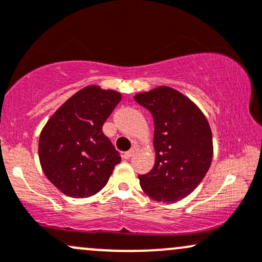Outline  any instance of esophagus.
I'll use <instances>...</instances> for the list:
<instances>
[{"instance_id": "34e87169", "label": "esophagus", "mask_w": 262, "mask_h": 262, "mask_svg": "<svg viewBox=\"0 0 262 262\" xmlns=\"http://www.w3.org/2000/svg\"><path fill=\"white\" fill-rule=\"evenodd\" d=\"M134 153H136V149H134V148L130 149V150L125 151V153H124V158H125V159H129V158H130V157H133Z\"/></svg>"}]
</instances>
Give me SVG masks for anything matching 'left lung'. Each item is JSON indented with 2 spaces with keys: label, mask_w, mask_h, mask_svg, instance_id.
Segmentation results:
<instances>
[{
  "label": "left lung",
  "mask_w": 262,
  "mask_h": 262,
  "mask_svg": "<svg viewBox=\"0 0 262 262\" xmlns=\"http://www.w3.org/2000/svg\"><path fill=\"white\" fill-rule=\"evenodd\" d=\"M154 119L155 164L138 175L151 199L182 200L199 185L212 158V136L208 120L185 96L169 87H158L134 97Z\"/></svg>",
  "instance_id": "left-lung-1"
}]
</instances>
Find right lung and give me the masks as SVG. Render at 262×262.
<instances>
[{
	"instance_id": "add662e5",
	"label": "right lung",
	"mask_w": 262,
	"mask_h": 262,
	"mask_svg": "<svg viewBox=\"0 0 262 262\" xmlns=\"http://www.w3.org/2000/svg\"><path fill=\"white\" fill-rule=\"evenodd\" d=\"M122 99L118 92L89 85L62 105L39 137V162L46 177L71 198H88L102 190L119 151L102 126Z\"/></svg>"
}]
</instances>
